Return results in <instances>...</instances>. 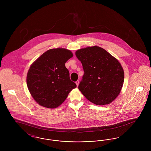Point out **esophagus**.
Instances as JSON below:
<instances>
[{"mask_svg":"<svg viewBox=\"0 0 151 151\" xmlns=\"http://www.w3.org/2000/svg\"><path fill=\"white\" fill-rule=\"evenodd\" d=\"M75 83L76 84V86H79V80H78V81H76V82H75Z\"/></svg>","mask_w":151,"mask_h":151,"instance_id":"1","label":"esophagus"}]
</instances>
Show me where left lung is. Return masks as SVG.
<instances>
[{
    "instance_id": "1",
    "label": "left lung",
    "mask_w": 151,
    "mask_h": 151,
    "mask_svg": "<svg viewBox=\"0 0 151 151\" xmlns=\"http://www.w3.org/2000/svg\"><path fill=\"white\" fill-rule=\"evenodd\" d=\"M75 54L84 72L78 88L86 99L97 105L114 100L121 91L124 76L118 60L97 46L80 49Z\"/></svg>"
}]
</instances>
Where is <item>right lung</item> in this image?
<instances>
[{
	"instance_id": "obj_1",
	"label": "right lung",
	"mask_w": 151,
	"mask_h": 151,
	"mask_svg": "<svg viewBox=\"0 0 151 151\" xmlns=\"http://www.w3.org/2000/svg\"><path fill=\"white\" fill-rule=\"evenodd\" d=\"M72 56L69 50L52 49L44 52L30 67L27 86L33 98L41 106L57 108L76 87L65 66Z\"/></svg>"
}]
</instances>
